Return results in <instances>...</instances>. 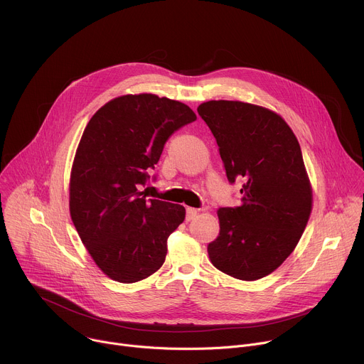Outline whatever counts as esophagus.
Returning a JSON list of instances; mask_svg holds the SVG:
<instances>
[{"mask_svg": "<svg viewBox=\"0 0 364 364\" xmlns=\"http://www.w3.org/2000/svg\"><path fill=\"white\" fill-rule=\"evenodd\" d=\"M197 215H198V210H197V209H193V207H187V210H186V220L190 222V220H193Z\"/></svg>", "mask_w": 364, "mask_h": 364, "instance_id": "obj_1", "label": "esophagus"}]
</instances>
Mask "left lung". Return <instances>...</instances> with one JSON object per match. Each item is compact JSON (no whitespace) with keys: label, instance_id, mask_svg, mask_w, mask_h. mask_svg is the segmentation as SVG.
Instances as JSON below:
<instances>
[{"label":"left lung","instance_id":"1","mask_svg":"<svg viewBox=\"0 0 364 364\" xmlns=\"http://www.w3.org/2000/svg\"><path fill=\"white\" fill-rule=\"evenodd\" d=\"M197 112L216 138L229 183L245 180L242 204L218 210L220 232L209 257L233 278L261 279L292 253L311 215L301 146L288 124L262 107L209 100Z\"/></svg>","mask_w":364,"mask_h":364}]
</instances>
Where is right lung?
Segmentation results:
<instances>
[{
	"mask_svg": "<svg viewBox=\"0 0 364 364\" xmlns=\"http://www.w3.org/2000/svg\"><path fill=\"white\" fill-rule=\"evenodd\" d=\"M196 119L178 100L141 93L109 100L86 125L70 174V216L95 264L111 279L132 284L164 264L167 239L186 209L146 200L142 187L168 138Z\"/></svg>",
	"mask_w": 364,
	"mask_h": 364,
	"instance_id": "add662e5",
	"label": "right lung"
}]
</instances>
